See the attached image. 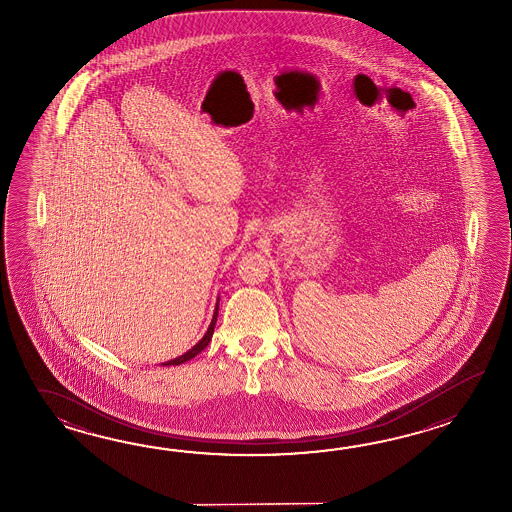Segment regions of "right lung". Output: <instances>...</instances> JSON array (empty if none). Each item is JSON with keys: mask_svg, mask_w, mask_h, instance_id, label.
Masks as SVG:
<instances>
[{"mask_svg": "<svg viewBox=\"0 0 512 512\" xmlns=\"http://www.w3.org/2000/svg\"><path fill=\"white\" fill-rule=\"evenodd\" d=\"M218 309H219V298L218 302H216V309H214V316H212V322H210V326H208L207 333H205V337L201 338L199 342H197L196 346L192 349H188L185 355H181V357H177L174 360H168V362H163V366H179V364H183L186 360L194 359L196 355H199L203 349L207 348L208 342L212 340V335H214V327H216V322H218Z\"/></svg>", "mask_w": 512, "mask_h": 512, "instance_id": "1", "label": "right lung"}]
</instances>
